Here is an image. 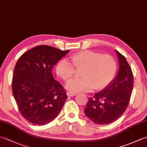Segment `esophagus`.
<instances>
[{"mask_svg": "<svg viewBox=\"0 0 147 147\" xmlns=\"http://www.w3.org/2000/svg\"><path fill=\"white\" fill-rule=\"evenodd\" d=\"M67 95L68 96H76L77 95L76 93H73V92H67Z\"/></svg>", "mask_w": 147, "mask_h": 147, "instance_id": "obj_1", "label": "esophagus"}]
</instances>
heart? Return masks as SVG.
Listing matches in <instances>:
<instances>
[{"mask_svg":"<svg viewBox=\"0 0 147 147\" xmlns=\"http://www.w3.org/2000/svg\"><path fill=\"white\" fill-rule=\"evenodd\" d=\"M70 59L72 64L65 59L59 61L55 71L61 78L67 82L74 76V67L83 69L82 78L71 80L66 85L67 89L71 92H90L93 89L101 91L114 79L117 64L111 55L85 50L73 54Z\"/></svg>","mask_w":147,"mask_h":147,"instance_id":"b5f03b06","label":"heart"}]
</instances>
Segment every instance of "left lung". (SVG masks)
I'll use <instances>...</instances> for the list:
<instances>
[{
  "instance_id": "obj_1",
  "label": "left lung",
  "mask_w": 147,
  "mask_h": 147,
  "mask_svg": "<svg viewBox=\"0 0 147 147\" xmlns=\"http://www.w3.org/2000/svg\"><path fill=\"white\" fill-rule=\"evenodd\" d=\"M119 62L117 74L105 89L89 98L85 114L97 124L117 120L128 105L133 87V75L126 58L115 50Z\"/></svg>"
}]
</instances>
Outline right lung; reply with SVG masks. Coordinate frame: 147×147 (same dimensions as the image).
Segmentation results:
<instances>
[{"mask_svg":"<svg viewBox=\"0 0 147 147\" xmlns=\"http://www.w3.org/2000/svg\"><path fill=\"white\" fill-rule=\"evenodd\" d=\"M69 51L49 45L24 52L16 64L12 93L20 113L30 123L44 125L57 116L66 100V92L53 78L54 65Z\"/></svg>","mask_w":147,"mask_h":147,"instance_id":"obj_1","label":"right lung"}]
</instances>
